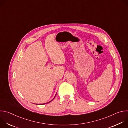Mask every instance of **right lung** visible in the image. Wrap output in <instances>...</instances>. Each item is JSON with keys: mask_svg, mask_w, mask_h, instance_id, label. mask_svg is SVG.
<instances>
[{"mask_svg": "<svg viewBox=\"0 0 128 128\" xmlns=\"http://www.w3.org/2000/svg\"><path fill=\"white\" fill-rule=\"evenodd\" d=\"M52 100H53V99H52ZM50 102H48V103H49V102H50ZM46 103H44V104H46Z\"/></svg>", "mask_w": 128, "mask_h": 128, "instance_id": "obj_1", "label": "right lung"}]
</instances>
